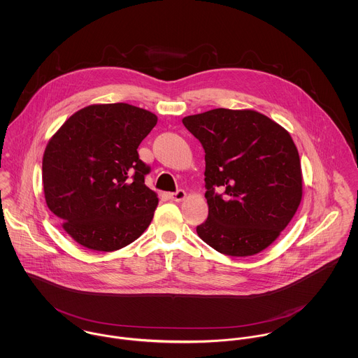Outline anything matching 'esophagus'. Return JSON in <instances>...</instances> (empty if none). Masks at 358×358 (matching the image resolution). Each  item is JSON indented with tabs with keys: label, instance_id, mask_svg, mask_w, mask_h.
Returning a JSON list of instances; mask_svg holds the SVG:
<instances>
[{
	"label": "esophagus",
	"instance_id": "esophagus-1",
	"mask_svg": "<svg viewBox=\"0 0 358 358\" xmlns=\"http://www.w3.org/2000/svg\"><path fill=\"white\" fill-rule=\"evenodd\" d=\"M168 197H169V200H172V201H182V200L186 197V192L182 190V189H179V190H176L175 193H169Z\"/></svg>",
	"mask_w": 358,
	"mask_h": 358
}]
</instances>
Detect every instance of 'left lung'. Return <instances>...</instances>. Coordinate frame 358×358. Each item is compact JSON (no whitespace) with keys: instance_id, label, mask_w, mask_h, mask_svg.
I'll return each mask as SVG.
<instances>
[{"instance_id":"left-lung-1","label":"left lung","mask_w":358,"mask_h":358,"mask_svg":"<svg viewBox=\"0 0 358 358\" xmlns=\"http://www.w3.org/2000/svg\"><path fill=\"white\" fill-rule=\"evenodd\" d=\"M205 152L208 217L197 234L229 256L267 248L302 200V169L291 135L254 110L213 108L182 120Z\"/></svg>"}]
</instances>
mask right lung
Here are the masks:
<instances>
[{
    "label": "right lung",
    "instance_id": "obj_1",
    "mask_svg": "<svg viewBox=\"0 0 358 358\" xmlns=\"http://www.w3.org/2000/svg\"><path fill=\"white\" fill-rule=\"evenodd\" d=\"M155 124L153 113L132 104H92L52 136L43 158L45 201L83 247L117 251L149 227L158 199L145 185L150 166L138 148Z\"/></svg>",
    "mask_w": 358,
    "mask_h": 358
}]
</instances>
